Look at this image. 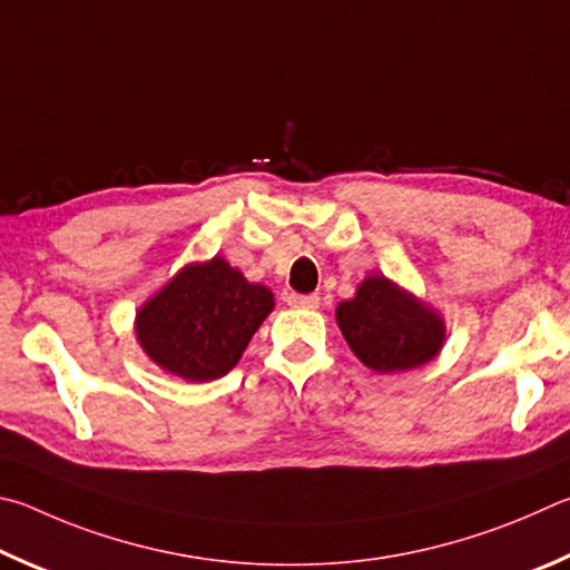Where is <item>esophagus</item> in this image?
<instances>
[{
  "mask_svg": "<svg viewBox=\"0 0 570 570\" xmlns=\"http://www.w3.org/2000/svg\"><path fill=\"white\" fill-rule=\"evenodd\" d=\"M287 303H291L293 307H317V305H321V297H317L315 293L313 295L291 293V295H287Z\"/></svg>",
  "mask_w": 570,
  "mask_h": 570,
  "instance_id": "esophagus-1",
  "label": "esophagus"
}]
</instances>
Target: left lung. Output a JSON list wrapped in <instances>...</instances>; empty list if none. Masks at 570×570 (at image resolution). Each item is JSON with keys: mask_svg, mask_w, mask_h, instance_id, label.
<instances>
[{"mask_svg": "<svg viewBox=\"0 0 570 570\" xmlns=\"http://www.w3.org/2000/svg\"><path fill=\"white\" fill-rule=\"evenodd\" d=\"M335 321L357 361L375 373L431 363L445 341L443 317L383 275L365 277L355 297L337 305Z\"/></svg>", "mask_w": 570, "mask_h": 570, "instance_id": "left-lung-1", "label": "left lung"}]
</instances>
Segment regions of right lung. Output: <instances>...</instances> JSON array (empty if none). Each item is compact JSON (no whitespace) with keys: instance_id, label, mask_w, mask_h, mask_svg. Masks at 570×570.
<instances>
[{"instance_id":"right-lung-1","label":"right lung","mask_w":570,"mask_h":570,"mask_svg":"<svg viewBox=\"0 0 570 570\" xmlns=\"http://www.w3.org/2000/svg\"><path fill=\"white\" fill-rule=\"evenodd\" d=\"M265 285L247 283L215 255L185 265L139 307L135 333L149 361L189 383H207L233 371L249 337L273 313Z\"/></svg>"}]
</instances>
